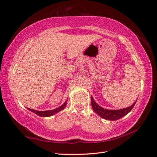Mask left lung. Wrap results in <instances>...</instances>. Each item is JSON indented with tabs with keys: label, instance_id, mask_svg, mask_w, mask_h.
Instances as JSON below:
<instances>
[{
	"label": "left lung",
	"instance_id": "8db88e82",
	"mask_svg": "<svg viewBox=\"0 0 157 157\" xmlns=\"http://www.w3.org/2000/svg\"><path fill=\"white\" fill-rule=\"evenodd\" d=\"M136 103V101L131 106L124 108V109L117 110H110L104 109V108L99 106L98 104L95 101V100L93 99V97H91V105L94 111L102 118H104V119L107 120L111 121L119 120L120 118L126 116V115H127L132 109V108L135 105Z\"/></svg>",
	"mask_w": 157,
	"mask_h": 157
}]
</instances>
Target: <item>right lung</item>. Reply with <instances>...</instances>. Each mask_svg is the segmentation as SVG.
I'll use <instances>...</instances> for the list:
<instances>
[{"instance_id":"add662e5","label":"right lung","mask_w":157,"mask_h":157,"mask_svg":"<svg viewBox=\"0 0 157 157\" xmlns=\"http://www.w3.org/2000/svg\"><path fill=\"white\" fill-rule=\"evenodd\" d=\"M67 101H66L62 104L61 106H60L59 107L56 108V109H52V110H48V111H37V110H35V109H30V108H27L29 111H32L33 113L37 114V116H41V117H49L51 116H53L55 113H58V111H60L61 110H62L64 109V108L67 105Z\"/></svg>"}]
</instances>
